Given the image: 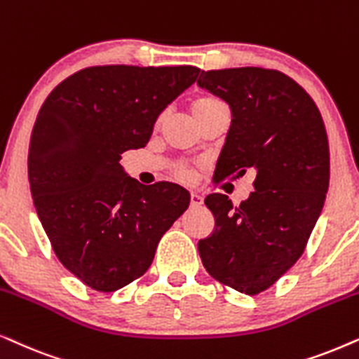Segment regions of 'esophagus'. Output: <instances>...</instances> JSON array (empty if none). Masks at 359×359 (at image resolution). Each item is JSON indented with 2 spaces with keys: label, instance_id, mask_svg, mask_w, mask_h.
<instances>
[{
  "label": "esophagus",
  "instance_id": "1",
  "mask_svg": "<svg viewBox=\"0 0 359 359\" xmlns=\"http://www.w3.org/2000/svg\"><path fill=\"white\" fill-rule=\"evenodd\" d=\"M190 205H192V207H195V208L202 207V205H203L202 195L197 194V192H192V195H190Z\"/></svg>",
  "mask_w": 359,
  "mask_h": 359
}]
</instances>
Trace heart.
I'll use <instances>...</instances> for the list:
<instances>
[{
	"label": "heart",
	"mask_w": 359,
	"mask_h": 359,
	"mask_svg": "<svg viewBox=\"0 0 359 359\" xmlns=\"http://www.w3.org/2000/svg\"><path fill=\"white\" fill-rule=\"evenodd\" d=\"M222 104L223 103L219 102V100L213 98V97H198L197 100H194V103H192V114L197 118V116H200V114L210 111V109L222 107ZM175 175L179 177L180 180H184V182H190V180L194 179V172L185 165H180L179 169L175 170Z\"/></svg>",
	"instance_id": "1"
}]
</instances>
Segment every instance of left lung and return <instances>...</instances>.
<instances>
[{
	"label": "left lung",
	"instance_id": "8db88e82",
	"mask_svg": "<svg viewBox=\"0 0 359 359\" xmlns=\"http://www.w3.org/2000/svg\"><path fill=\"white\" fill-rule=\"evenodd\" d=\"M197 83L231 109L215 179L256 177L240 207L223 194L205 198L215 229L198 241V252L210 276L255 295L295 264L322 213L330 180L327 131L313 100L283 72L202 70Z\"/></svg>",
	"mask_w": 359,
	"mask_h": 359
}]
</instances>
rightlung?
Wrapping results in <instances>:
<instances>
[{"label": "right lung", "mask_w": 359, "mask_h": 359, "mask_svg": "<svg viewBox=\"0 0 359 359\" xmlns=\"http://www.w3.org/2000/svg\"><path fill=\"white\" fill-rule=\"evenodd\" d=\"M192 65L88 67L52 90L31 135L29 184L55 256L83 284L114 292L149 269L189 208L170 182L142 185L119 164L198 76Z\"/></svg>", "instance_id": "right-lung-1"}]
</instances>
